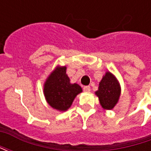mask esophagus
Segmentation results:
<instances>
[{"label": "esophagus", "instance_id": "1", "mask_svg": "<svg viewBox=\"0 0 151 151\" xmlns=\"http://www.w3.org/2000/svg\"><path fill=\"white\" fill-rule=\"evenodd\" d=\"M83 90H84V91L86 92H90L91 91V87L89 86H86L83 87Z\"/></svg>", "mask_w": 151, "mask_h": 151}]
</instances>
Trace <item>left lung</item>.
<instances>
[{"mask_svg":"<svg viewBox=\"0 0 151 151\" xmlns=\"http://www.w3.org/2000/svg\"><path fill=\"white\" fill-rule=\"evenodd\" d=\"M120 86L116 78L110 72H106L99 82V90L95 95L102 108L105 110H111L116 106L120 95Z\"/></svg>","mask_w":151,"mask_h":151,"instance_id":"8db88e82","label":"left lung"}]
</instances>
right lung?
<instances>
[{"label":"right lung","mask_w":151,"mask_h":151,"mask_svg":"<svg viewBox=\"0 0 151 151\" xmlns=\"http://www.w3.org/2000/svg\"><path fill=\"white\" fill-rule=\"evenodd\" d=\"M82 92L77 83H70L66 74V66H56L46 79L43 93L47 104L54 109L65 111L68 110L77 95Z\"/></svg>","instance_id":"add662e5"}]
</instances>
